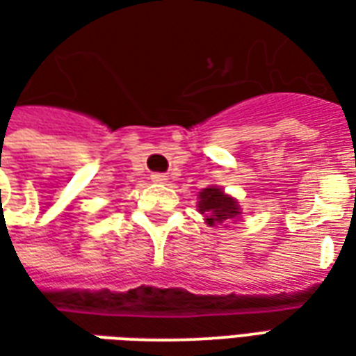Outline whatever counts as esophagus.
I'll return each instance as SVG.
<instances>
[{
	"mask_svg": "<svg viewBox=\"0 0 356 356\" xmlns=\"http://www.w3.org/2000/svg\"><path fill=\"white\" fill-rule=\"evenodd\" d=\"M150 179H152V183L162 185V183H165V181H168V175H165V173H152V175H150Z\"/></svg>",
	"mask_w": 356,
	"mask_h": 356,
	"instance_id": "obj_1",
	"label": "esophagus"
}]
</instances>
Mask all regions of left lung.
<instances>
[{
	"mask_svg": "<svg viewBox=\"0 0 356 356\" xmlns=\"http://www.w3.org/2000/svg\"><path fill=\"white\" fill-rule=\"evenodd\" d=\"M198 208H200V213H204L206 221L211 227L223 223L227 219H232L240 213L238 211V202L232 200L231 196L217 188V186H211V188H204L200 193V202H198Z\"/></svg>",
	"mask_w": 356,
	"mask_h": 356,
	"instance_id": "obj_1",
	"label": "left lung"
}]
</instances>
